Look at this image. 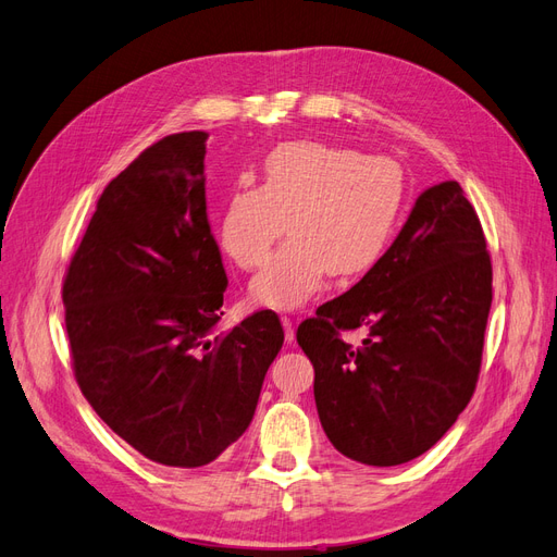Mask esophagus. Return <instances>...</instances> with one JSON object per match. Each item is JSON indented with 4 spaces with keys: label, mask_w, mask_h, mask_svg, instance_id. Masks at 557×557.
I'll return each mask as SVG.
<instances>
[{
    "label": "esophagus",
    "mask_w": 557,
    "mask_h": 557,
    "mask_svg": "<svg viewBox=\"0 0 557 557\" xmlns=\"http://www.w3.org/2000/svg\"><path fill=\"white\" fill-rule=\"evenodd\" d=\"M281 323H283V334H285V342L293 344V342H295V325H293V320H290V318H281Z\"/></svg>",
    "instance_id": "obj_1"
}]
</instances>
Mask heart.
Wrapping results in <instances>:
<instances>
[{"label": "heart", "mask_w": 557, "mask_h": 557, "mask_svg": "<svg viewBox=\"0 0 557 557\" xmlns=\"http://www.w3.org/2000/svg\"><path fill=\"white\" fill-rule=\"evenodd\" d=\"M404 207L401 166L385 156L325 141H288L262 162L260 185L234 188L218 215V242L242 269H256L289 218L294 237L250 283L267 309H295L327 274H367L387 250Z\"/></svg>", "instance_id": "b5f03b06"}]
</instances>
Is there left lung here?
I'll list each match as a JSON object with an SVG mask.
<instances>
[{
	"label": "left lung",
	"instance_id": "8db88e82",
	"mask_svg": "<svg viewBox=\"0 0 557 557\" xmlns=\"http://www.w3.org/2000/svg\"><path fill=\"white\" fill-rule=\"evenodd\" d=\"M491 301L474 207L458 181L432 185L383 258L297 327L332 446L395 467L440 442L474 395ZM358 326L368 336L350 347L338 332Z\"/></svg>",
	"mask_w": 557,
	"mask_h": 557
}]
</instances>
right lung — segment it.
I'll return each instance as SVG.
<instances>
[{
  "mask_svg": "<svg viewBox=\"0 0 557 557\" xmlns=\"http://www.w3.org/2000/svg\"><path fill=\"white\" fill-rule=\"evenodd\" d=\"M207 139L164 137L107 185L62 285L81 393L132 448L183 469L246 432L283 346L269 309L215 332L227 276L207 218Z\"/></svg>",
  "mask_w": 557,
  "mask_h": 557,
  "instance_id": "right-lung-1",
  "label": "right lung"
}]
</instances>
